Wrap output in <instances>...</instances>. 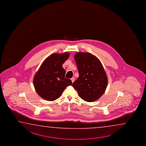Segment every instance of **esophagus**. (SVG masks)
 I'll return each mask as SVG.
<instances>
[{"label": "esophagus", "instance_id": "obj_1", "mask_svg": "<svg viewBox=\"0 0 146 146\" xmlns=\"http://www.w3.org/2000/svg\"><path fill=\"white\" fill-rule=\"evenodd\" d=\"M71 80H72V83H74V78H71Z\"/></svg>", "mask_w": 146, "mask_h": 146}]
</instances>
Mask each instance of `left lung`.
<instances>
[{"label": "left lung", "instance_id": "obj_1", "mask_svg": "<svg viewBox=\"0 0 146 146\" xmlns=\"http://www.w3.org/2000/svg\"><path fill=\"white\" fill-rule=\"evenodd\" d=\"M74 58L79 77L72 86L85 101H96L104 94L108 85L104 67L96 56L89 52H78Z\"/></svg>", "mask_w": 146, "mask_h": 146}]
</instances>
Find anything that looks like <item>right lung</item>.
I'll list each match as a JSON object with an SVG mask.
<instances>
[{"instance_id": "add662e5", "label": "right lung", "mask_w": 146, "mask_h": 146, "mask_svg": "<svg viewBox=\"0 0 146 146\" xmlns=\"http://www.w3.org/2000/svg\"><path fill=\"white\" fill-rule=\"evenodd\" d=\"M69 56L68 52L50 54L36 72L33 84L35 90L42 99L54 101L59 98L67 86L72 85V81L65 78V70L62 67Z\"/></svg>"}]
</instances>
